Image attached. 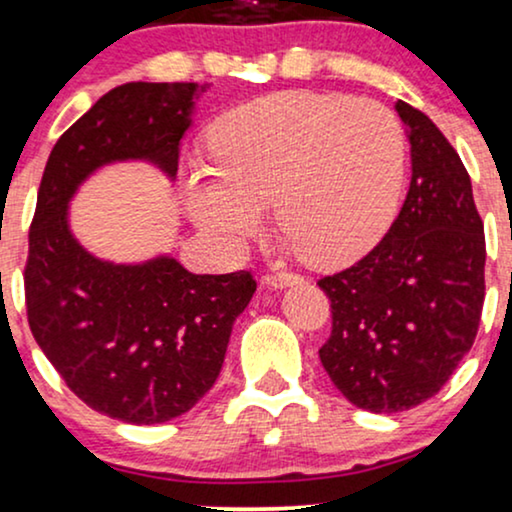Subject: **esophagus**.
Segmentation results:
<instances>
[{
  "mask_svg": "<svg viewBox=\"0 0 512 512\" xmlns=\"http://www.w3.org/2000/svg\"><path fill=\"white\" fill-rule=\"evenodd\" d=\"M263 280H266V285H268V287L282 289V287L294 285V282H299V280H301V275H296V273H287V270H280V273H268L266 277H263Z\"/></svg>",
  "mask_w": 512,
  "mask_h": 512,
  "instance_id": "34e87169",
  "label": "esophagus"
}]
</instances>
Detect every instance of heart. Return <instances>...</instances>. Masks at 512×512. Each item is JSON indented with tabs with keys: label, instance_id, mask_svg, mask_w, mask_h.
<instances>
[{
	"label": "heart",
	"instance_id": "1",
	"mask_svg": "<svg viewBox=\"0 0 512 512\" xmlns=\"http://www.w3.org/2000/svg\"><path fill=\"white\" fill-rule=\"evenodd\" d=\"M216 166L182 178L189 216L223 249L277 225L304 261L330 268L365 254L387 227L403 182L406 142L372 99L275 92L225 113L211 130Z\"/></svg>",
	"mask_w": 512,
	"mask_h": 512
}]
</instances>
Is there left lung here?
<instances>
[{
    "mask_svg": "<svg viewBox=\"0 0 512 512\" xmlns=\"http://www.w3.org/2000/svg\"><path fill=\"white\" fill-rule=\"evenodd\" d=\"M410 142V187L382 242L318 280L332 334L320 363L353 406L399 413L444 387L477 337L484 223L463 161L425 113L396 102Z\"/></svg>",
    "mask_w": 512,
    "mask_h": 512,
    "instance_id": "8db88e82",
    "label": "left lung"
}]
</instances>
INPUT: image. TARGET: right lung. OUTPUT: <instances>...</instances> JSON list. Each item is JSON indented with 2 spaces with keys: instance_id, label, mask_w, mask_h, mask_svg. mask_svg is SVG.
Segmentation results:
<instances>
[{
  "instance_id": "obj_1",
  "label": "right lung",
  "mask_w": 512,
  "mask_h": 512,
  "mask_svg": "<svg viewBox=\"0 0 512 512\" xmlns=\"http://www.w3.org/2000/svg\"><path fill=\"white\" fill-rule=\"evenodd\" d=\"M201 92L197 82H125L106 92L54 144L30 223V332L80 401L130 425L178 418L216 384L256 280L249 270L194 275L170 256L140 266L99 261L71 235L68 201L113 161H151L175 178Z\"/></svg>"
}]
</instances>
